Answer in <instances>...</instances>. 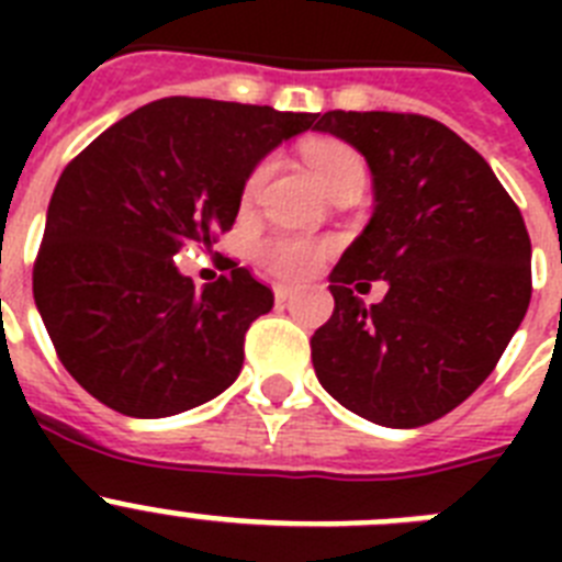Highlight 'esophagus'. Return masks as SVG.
Returning <instances> with one entry per match:
<instances>
[{
	"label": "esophagus",
	"instance_id": "1",
	"mask_svg": "<svg viewBox=\"0 0 562 562\" xmlns=\"http://www.w3.org/2000/svg\"><path fill=\"white\" fill-rule=\"evenodd\" d=\"M292 297H295V290H292V286H284V284H278L276 286V304H290Z\"/></svg>",
	"mask_w": 562,
	"mask_h": 562
}]
</instances>
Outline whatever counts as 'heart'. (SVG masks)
<instances>
[{"label": "heart", "mask_w": 562, "mask_h": 562, "mask_svg": "<svg viewBox=\"0 0 562 562\" xmlns=\"http://www.w3.org/2000/svg\"><path fill=\"white\" fill-rule=\"evenodd\" d=\"M306 160H310L312 171L321 180V186L326 191H335V188L346 186V182H366V166H362L360 154L355 151L346 143L335 140H317L306 146ZM276 160L265 157L250 171L245 182V202H252L261 193L265 182L270 180ZM326 258V245L321 241H312V238L301 236H272L267 241L258 245V261L278 278H306L310 272H315L321 267V261Z\"/></svg>", "instance_id": "obj_1"}]
</instances>
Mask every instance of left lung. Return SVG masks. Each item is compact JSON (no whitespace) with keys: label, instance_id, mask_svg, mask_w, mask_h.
Returning <instances> with one entry per match:
<instances>
[{"label":"left lung","instance_id":"left-lung-1","mask_svg":"<svg viewBox=\"0 0 562 562\" xmlns=\"http://www.w3.org/2000/svg\"><path fill=\"white\" fill-rule=\"evenodd\" d=\"M315 132L355 146L374 180L369 225L329 276L315 374L351 414L419 428L493 374L529 310L524 216L484 157L434 117L335 109ZM380 277L390 292L366 307L350 286Z\"/></svg>","mask_w":562,"mask_h":562}]
</instances>
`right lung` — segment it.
<instances>
[{
    "label": "right lung",
    "instance_id": "right-lung-1",
    "mask_svg": "<svg viewBox=\"0 0 562 562\" xmlns=\"http://www.w3.org/2000/svg\"><path fill=\"white\" fill-rule=\"evenodd\" d=\"M315 123L312 112L162 98L64 168L33 297L81 389L117 414L160 419L236 382L272 290L238 265L196 290L173 256L231 231L252 168Z\"/></svg>",
    "mask_w": 562,
    "mask_h": 562
}]
</instances>
